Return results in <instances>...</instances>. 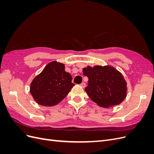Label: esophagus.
<instances>
[{"label":"esophagus","mask_w":154,"mask_h":154,"mask_svg":"<svg viewBox=\"0 0 154 154\" xmlns=\"http://www.w3.org/2000/svg\"><path fill=\"white\" fill-rule=\"evenodd\" d=\"M80 86L82 87H83V88H84L85 87V83H82L81 84H80Z\"/></svg>","instance_id":"obj_1"}]
</instances>
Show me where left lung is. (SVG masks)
I'll return each mask as SVG.
<instances>
[{"mask_svg": "<svg viewBox=\"0 0 154 154\" xmlns=\"http://www.w3.org/2000/svg\"><path fill=\"white\" fill-rule=\"evenodd\" d=\"M83 72L88 78L85 91L97 105L108 108L119 105L127 96V82L114 67L88 66L83 69Z\"/></svg>", "mask_w": 154, "mask_h": 154, "instance_id": "obj_1", "label": "left lung"}]
</instances>
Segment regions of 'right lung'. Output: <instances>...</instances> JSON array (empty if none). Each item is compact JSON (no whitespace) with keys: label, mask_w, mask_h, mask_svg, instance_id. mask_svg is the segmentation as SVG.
<instances>
[{"label":"right lung","mask_w":154,"mask_h":154,"mask_svg":"<svg viewBox=\"0 0 154 154\" xmlns=\"http://www.w3.org/2000/svg\"><path fill=\"white\" fill-rule=\"evenodd\" d=\"M64 64L51 62L32 81L30 92L39 105L51 106L59 103L74 85Z\"/></svg>","instance_id":"obj_1"}]
</instances>
